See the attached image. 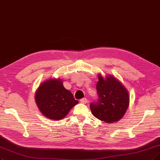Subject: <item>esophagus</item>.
Instances as JSON below:
<instances>
[{"instance_id": "1", "label": "esophagus", "mask_w": 160, "mask_h": 160, "mask_svg": "<svg viewBox=\"0 0 160 160\" xmlns=\"http://www.w3.org/2000/svg\"><path fill=\"white\" fill-rule=\"evenodd\" d=\"M88 102V99H86V98H82V99H80V103H83V104H85V103H86Z\"/></svg>"}]
</instances>
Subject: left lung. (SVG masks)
I'll use <instances>...</instances> for the list:
<instances>
[{"label": "left lung", "mask_w": 160, "mask_h": 160, "mask_svg": "<svg viewBox=\"0 0 160 160\" xmlns=\"http://www.w3.org/2000/svg\"><path fill=\"white\" fill-rule=\"evenodd\" d=\"M96 90L98 102L91 103L93 115L106 123L119 121L125 115L129 106V93L125 86L114 76L98 75Z\"/></svg>", "instance_id": "obj_1"}]
</instances>
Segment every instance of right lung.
Instances as JSON below:
<instances>
[{
  "label": "right lung",
  "instance_id": "right-lung-1",
  "mask_svg": "<svg viewBox=\"0 0 160 160\" xmlns=\"http://www.w3.org/2000/svg\"><path fill=\"white\" fill-rule=\"evenodd\" d=\"M35 102L43 116L55 121L62 119L78 103L71 92L64 87L62 80L55 78H50L39 85Z\"/></svg>",
  "mask_w": 160,
  "mask_h": 160
}]
</instances>
